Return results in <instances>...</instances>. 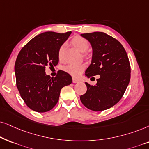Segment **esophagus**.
Instances as JSON below:
<instances>
[{
	"mask_svg": "<svg viewBox=\"0 0 149 149\" xmlns=\"http://www.w3.org/2000/svg\"><path fill=\"white\" fill-rule=\"evenodd\" d=\"M73 83H77L78 82V80H77V79H76V78H73Z\"/></svg>",
	"mask_w": 149,
	"mask_h": 149,
	"instance_id": "34e87169",
	"label": "esophagus"
}]
</instances>
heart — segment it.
<instances>
[{"label": "heart", "instance_id": "1", "mask_svg": "<svg viewBox=\"0 0 149 149\" xmlns=\"http://www.w3.org/2000/svg\"><path fill=\"white\" fill-rule=\"evenodd\" d=\"M71 43L79 51L84 52L88 49L89 43L88 41L84 37L76 35L71 39ZM64 52V45L60 46L58 51V56L59 60H62ZM85 66L84 64H69L65 67V70L74 77H78L84 71Z\"/></svg>", "mask_w": 149, "mask_h": 149}]
</instances>
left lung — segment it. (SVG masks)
<instances>
[{
    "instance_id": "8db88e82",
    "label": "left lung",
    "mask_w": 149,
    "mask_h": 149,
    "mask_svg": "<svg viewBox=\"0 0 149 149\" xmlns=\"http://www.w3.org/2000/svg\"><path fill=\"white\" fill-rule=\"evenodd\" d=\"M81 36L90 42L93 48L91 64L85 75L91 80L96 75L100 78L95 85L85 83L87 91L81 95L80 100L89 110H107L119 102L130 83L131 67L127 54L119 41L102 32L84 33Z\"/></svg>"
}]
</instances>
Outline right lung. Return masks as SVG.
Wrapping results in <instances>:
<instances>
[{
    "label": "right lung",
    "instance_id": "1",
    "mask_svg": "<svg viewBox=\"0 0 149 149\" xmlns=\"http://www.w3.org/2000/svg\"><path fill=\"white\" fill-rule=\"evenodd\" d=\"M71 32H45L24 46L15 63L16 86L26 106L37 112L52 110L58 102L61 90L71 84L69 73L59 70L54 78L45 74V67L56 66L58 51Z\"/></svg>",
    "mask_w": 149,
    "mask_h": 149
}]
</instances>
